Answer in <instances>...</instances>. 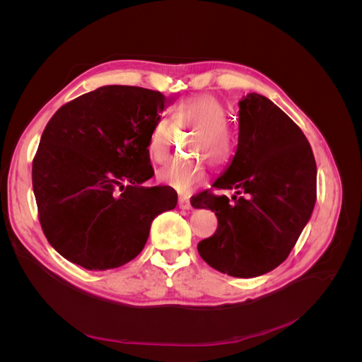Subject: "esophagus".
I'll return each instance as SVG.
<instances>
[{"label":"esophagus","mask_w":362,"mask_h":362,"mask_svg":"<svg viewBox=\"0 0 362 362\" xmlns=\"http://www.w3.org/2000/svg\"><path fill=\"white\" fill-rule=\"evenodd\" d=\"M178 206L181 208V210H192V204L189 199H184V198H180L178 199Z\"/></svg>","instance_id":"34e87169"}]
</instances>
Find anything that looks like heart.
I'll return each instance as SVG.
<instances>
[{
  "mask_svg": "<svg viewBox=\"0 0 362 362\" xmlns=\"http://www.w3.org/2000/svg\"><path fill=\"white\" fill-rule=\"evenodd\" d=\"M225 105L211 93H198L175 105L172 120L161 117L152 125L148 136V154L154 163L170 158L177 129L194 131L190 140V156L210 160L214 166L226 163L233 154V139L228 129ZM199 158L178 160L158 170L160 182L181 194H189L205 182L206 168Z\"/></svg>",
  "mask_w": 362,
  "mask_h": 362,
  "instance_id": "heart-1",
  "label": "heart"
}]
</instances>
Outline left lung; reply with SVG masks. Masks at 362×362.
Masks as SVG:
<instances>
[{
	"label": "left lung",
	"mask_w": 362,
	"mask_h": 362,
	"mask_svg": "<svg viewBox=\"0 0 362 362\" xmlns=\"http://www.w3.org/2000/svg\"><path fill=\"white\" fill-rule=\"evenodd\" d=\"M238 145L213 187L235 190L234 204L211 190L194 208L217 216L216 233L198 243L202 259L235 278H254L286 261L310 221L317 198V166L302 129L266 96L238 103Z\"/></svg>",
	"instance_id": "obj_1"
}]
</instances>
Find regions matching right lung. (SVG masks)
<instances>
[{
	"instance_id": "obj_1",
	"label": "right lung",
	"mask_w": 362,
	"mask_h": 362,
	"mask_svg": "<svg viewBox=\"0 0 362 362\" xmlns=\"http://www.w3.org/2000/svg\"><path fill=\"white\" fill-rule=\"evenodd\" d=\"M166 96L136 86H103L62 105L33 158L42 231L62 257L87 270L116 269L145 247L151 223L177 206L154 169L149 131Z\"/></svg>"
}]
</instances>
